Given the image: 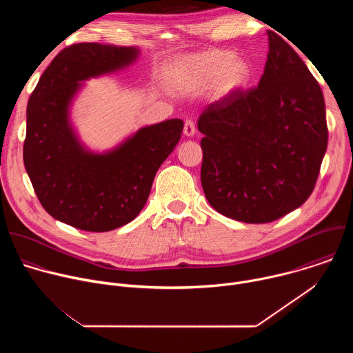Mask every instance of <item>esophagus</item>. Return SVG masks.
I'll return each instance as SVG.
<instances>
[{
	"instance_id": "esophagus-1",
	"label": "esophagus",
	"mask_w": 353,
	"mask_h": 353,
	"mask_svg": "<svg viewBox=\"0 0 353 353\" xmlns=\"http://www.w3.org/2000/svg\"><path fill=\"white\" fill-rule=\"evenodd\" d=\"M195 134V124L192 120H185L184 123V135L185 137H192Z\"/></svg>"
}]
</instances>
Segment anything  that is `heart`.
Masks as SVG:
<instances>
[{
	"label": "heart",
	"mask_w": 353,
	"mask_h": 353,
	"mask_svg": "<svg viewBox=\"0 0 353 353\" xmlns=\"http://www.w3.org/2000/svg\"><path fill=\"white\" fill-rule=\"evenodd\" d=\"M250 75L245 60L226 50H210L174 61L166 71V82L176 93H196L212 86L216 97H225L243 88Z\"/></svg>",
	"instance_id": "heart-1"
}]
</instances>
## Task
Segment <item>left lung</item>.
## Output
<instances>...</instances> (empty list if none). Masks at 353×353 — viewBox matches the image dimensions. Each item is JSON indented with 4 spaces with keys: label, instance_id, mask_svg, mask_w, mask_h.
<instances>
[{
    "label": "left lung",
    "instance_id": "obj_1",
    "mask_svg": "<svg viewBox=\"0 0 353 353\" xmlns=\"http://www.w3.org/2000/svg\"><path fill=\"white\" fill-rule=\"evenodd\" d=\"M259 86L225 96L198 119L201 183L219 214L268 223L306 203L327 150L321 88L275 32Z\"/></svg>",
    "mask_w": 353,
    "mask_h": 353
}]
</instances>
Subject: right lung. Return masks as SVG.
Returning a JSON list of instances; mask_svg holds the SVG:
<instances>
[{
	"mask_svg": "<svg viewBox=\"0 0 353 353\" xmlns=\"http://www.w3.org/2000/svg\"><path fill=\"white\" fill-rule=\"evenodd\" d=\"M137 47L77 43L54 57L32 92L26 110L23 163L41 207L86 232H109L141 212L155 174L180 141L184 123L166 120L138 130L106 154L78 141L68 117L82 81L137 60Z\"/></svg>",
	"mask_w": 353,
	"mask_h": 353,
	"instance_id": "obj_1",
	"label": "right lung"
}]
</instances>
